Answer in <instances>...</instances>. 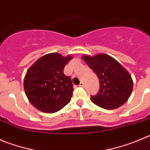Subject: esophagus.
<instances>
[{"label": "esophagus", "mask_w": 150, "mask_h": 150, "mask_svg": "<svg viewBox=\"0 0 150 150\" xmlns=\"http://www.w3.org/2000/svg\"><path fill=\"white\" fill-rule=\"evenodd\" d=\"M79 86H81V87H84V83L83 82H81V83L79 84Z\"/></svg>", "instance_id": "esophagus-1"}]
</instances>
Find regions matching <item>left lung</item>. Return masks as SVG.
I'll use <instances>...</instances> for the list:
<instances>
[{
  "instance_id": "obj_1",
  "label": "left lung",
  "mask_w": 150,
  "mask_h": 150,
  "mask_svg": "<svg viewBox=\"0 0 150 150\" xmlns=\"http://www.w3.org/2000/svg\"><path fill=\"white\" fill-rule=\"evenodd\" d=\"M86 64L97 75L100 90L91 100L106 110L118 108L132 94L133 81L128 71L115 58L106 54L83 55Z\"/></svg>"
}]
</instances>
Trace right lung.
<instances>
[{
  "instance_id": "1",
  "label": "right lung",
  "mask_w": 150,
  "mask_h": 150,
  "mask_svg": "<svg viewBox=\"0 0 150 150\" xmlns=\"http://www.w3.org/2000/svg\"><path fill=\"white\" fill-rule=\"evenodd\" d=\"M72 58L59 53H49L38 59L29 68L23 81L28 100L40 111L54 113L71 100L73 85L64 74V67Z\"/></svg>"
}]
</instances>
